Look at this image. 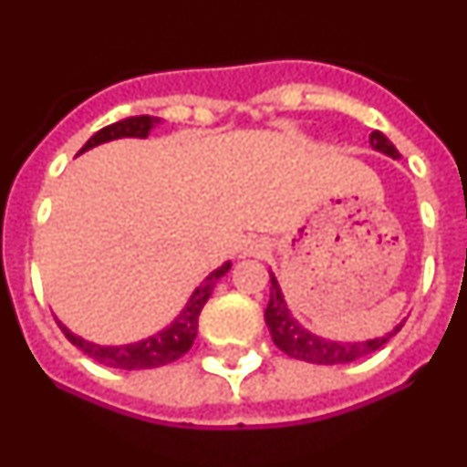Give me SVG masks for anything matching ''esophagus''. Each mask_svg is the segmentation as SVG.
<instances>
[{
  "label": "esophagus",
  "mask_w": 467,
  "mask_h": 467,
  "mask_svg": "<svg viewBox=\"0 0 467 467\" xmlns=\"http://www.w3.org/2000/svg\"><path fill=\"white\" fill-rule=\"evenodd\" d=\"M266 247H264L262 241H250V245H247V253L250 254H262Z\"/></svg>",
  "instance_id": "1"
}]
</instances>
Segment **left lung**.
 Returning a JSON list of instances; mask_svg holds the SVG:
<instances>
[{"label":"left lung","instance_id":"1","mask_svg":"<svg viewBox=\"0 0 467 467\" xmlns=\"http://www.w3.org/2000/svg\"><path fill=\"white\" fill-rule=\"evenodd\" d=\"M369 142L377 151L390 156V159H400V151L395 150V144L386 138L383 133L374 130L369 135ZM264 320L269 325L271 339L278 346L283 353H287L290 358H296V360L313 362V365H344V362L360 360V358L369 356L374 350L381 348L383 344L393 339L395 334L402 329L404 323H400L393 332H388L386 337H377V339H367V341H329L323 339V337H316L308 329L301 327L292 317L290 308L285 304L283 290H280L278 280L271 274V299L269 306H266V313H264Z\"/></svg>","mask_w":467,"mask_h":467}]
</instances>
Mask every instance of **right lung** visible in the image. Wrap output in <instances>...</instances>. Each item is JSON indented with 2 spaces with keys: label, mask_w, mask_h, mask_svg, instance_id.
Wrapping results in <instances>:
<instances>
[{
  "label": "right lung",
  "mask_w": 467,
  "mask_h": 467,
  "mask_svg": "<svg viewBox=\"0 0 467 467\" xmlns=\"http://www.w3.org/2000/svg\"><path fill=\"white\" fill-rule=\"evenodd\" d=\"M159 121L161 119L156 117H128L123 119V121L111 123V126L98 130V133L81 147L79 154L93 150V147H98V144L102 142H109V140L147 138L151 128ZM229 269L231 262H224L220 269H214L213 274L193 290V295L189 296L187 301V306L182 308V313H180L166 329H161L159 334H151V337H147V339L142 341H135V344L100 346L72 334L60 320H57V325H60L65 337H67L77 348H81L86 356L93 358L95 362H100V365L105 367H114V369H154V367H163L168 365V362H175L177 358H182L184 353L192 348L198 332V316L203 311L208 296L213 295L214 283H217Z\"/></svg>",
  "instance_id": "right-lung-1"
}]
</instances>
